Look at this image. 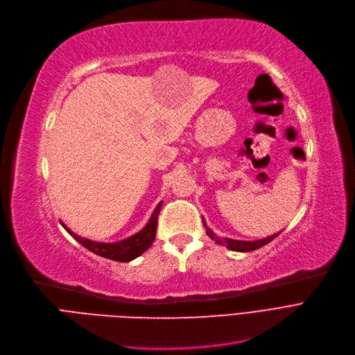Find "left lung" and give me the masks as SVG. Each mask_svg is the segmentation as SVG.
Segmentation results:
<instances>
[{
    "instance_id": "1",
    "label": "left lung",
    "mask_w": 355,
    "mask_h": 355,
    "mask_svg": "<svg viewBox=\"0 0 355 355\" xmlns=\"http://www.w3.org/2000/svg\"><path fill=\"white\" fill-rule=\"evenodd\" d=\"M202 221H204V227L207 228V234H208V237H209L211 240H214V241H215L216 244H219V245H225L227 248H230V250H232V251H241V252L257 250V248H260V247L268 244L270 241H273V240L277 237V235L282 232V231H280V232H277V234L270 235V237H267V239H261V240H256V241H241V240H232V239H221V237H218V235H216L211 228H208V225H207L204 218H202Z\"/></svg>"
}]
</instances>
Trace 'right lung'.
I'll return each instance as SVG.
<instances>
[{
  "label": "right lung",
  "mask_w": 355,
  "mask_h": 355,
  "mask_svg": "<svg viewBox=\"0 0 355 355\" xmlns=\"http://www.w3.org/2000/svg\"><path fill=\"white\" fill-rule=\"evenodd\" d=\"M162 204L163 202H159V205L156 207L153 214H151L148 223L146 224V227L141 231L131 235V237H128L123 241H116V243H96V241H91L88 239H82L75 232H72L64 224H62V225L79 244H82L89 251L95 252V254L110 259V260L125 263V261H131L136 257L141 256L143 252L147 248H150L151 244H153V241L156 239V230H157V215L160 212Z\"/></svg>",
  "instance_id": "right-lung-1"
}]
</instances>
